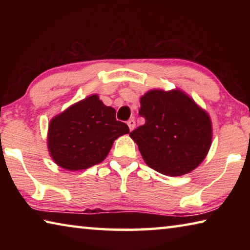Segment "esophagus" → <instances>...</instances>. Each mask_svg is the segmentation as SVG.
I'll list each match as a JSON object with an SVG mask.
<instances>
[{
  "label": "esophagus",
  "mask_w": 250,
  "mask_h": 250,
  "mask_svg": "<svg viewBox=\"0 0 250 250\" xmlns=\"http://www.w3.org/2000/svg\"><path fill=\"white\" fill-rule=\"evenodd\" d=\"M126 125H128L130 131H132L134 129V126H135V121H134L133 118H132V119H130L128 122H126Z\"/></svg>",
  "instance_id": "1"
}]
</instances>
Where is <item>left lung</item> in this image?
Listing matches in <instances>:
<instances>
[{
	"instance_id": "left-lung-1",
	"label": "left lung",
	"mask_w": 250,
	"mask_h": 250,
	"mask_svg": "<svg viewBox=\"0 0 250 250\" xmlns=\"http://www.w3.org/2000/svg\"><path fill=\"white\" fill-rule=\"evenodd\" d=\"M146 124L130 132L143 160L168 176H181L204 161L213 139L208 113L180 89H151L140 98Z\"/></svg>"
}]
</instances>
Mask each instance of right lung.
<instances>
[{
	"label": "right lung",
	"instance_id": "right-lung-1",
	"mask_svg": "<svg viewBox=\"0 0 250 250\" xmlns=\"http://www.w3.org/2000/svg\"><path fill=\"white\" fill-rule=\"evenodd\" d=\"M129 133L116 119V110L90 95L55 116L48 125L47 147L58 167L79 171L101 163L113 142Z\"/></svg>",
	"mask_w": 250,
	"mask_h": 250
}]
</instances>
